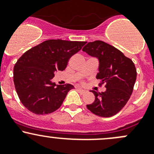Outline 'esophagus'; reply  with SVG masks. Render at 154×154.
Masks as SVG:
<instances>
[{
	"instance_id": "obj_1",
	"label": "esophagus",
	"mask_w": 154,
	"mask_h": 154,
	"mask_svg": "<svg viewBox=\"0 0 154 154\" xmlns=\"http://www.w3.org/2000/svg\"><path fill=\"white\" fill-rule=\"evenodd\" d=\"M77 90H78V91L80 93V94H85V93L86 92V91H85V90L82 89V88H78Z\"/></svg>"
}]
</instances>
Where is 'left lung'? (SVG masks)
Masks as SVG:
<instances>
[{
    "label": "left lung",
    "instance_id": "left-lung-1",
    "mask_svg": "<svg viewBox=\"0 0 154 154\" xmlns=\"http://www.w3.org/2000/svg\"><path fill=\"white\" fill-rule=\"evenodd\" d=\"M82 51L99 59L97 79L101 80V85L106 83V88L105 92L91 91L95 100L87 108L97 116H114L130 98L137 76L135 64L120 50L101 40L88 42Z\"/></svg>",
    "mask_w": 154,
    "mask_h": 154
}]
</instances>
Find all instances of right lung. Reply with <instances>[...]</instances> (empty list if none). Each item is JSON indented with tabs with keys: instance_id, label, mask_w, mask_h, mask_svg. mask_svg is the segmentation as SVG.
Listing matches in <instances>:
<instances>
[{
	"instance_id": "1",
	"label": "right lung",
	"mask_w": 154,
	"mask_h": 154,
	"mask_svg": "<svg viewBox=\"0 0 154 154\" xmlns=\"http://www.w3.org/2000/svg\"><path fill=\"white\" fill-rule=\"evenodd\" d=\"M86 42L49 39L24 53L13 69V81L19 98L27 110L47 115L60 107L73 85L51 82L54 72L66 69L69 58Z\"/></svg>"
}]
</instances>
